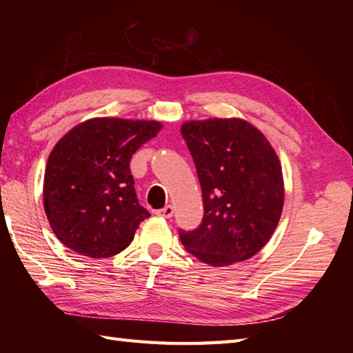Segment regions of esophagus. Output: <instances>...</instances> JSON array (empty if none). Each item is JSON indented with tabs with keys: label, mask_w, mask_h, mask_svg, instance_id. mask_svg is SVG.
Wrapping results in <instances>:
<instances>
[{
	"label": "esophagus",
	"mask_w": 353,
	"mask_h": 353,
	"mask_svg": "<svg viewBox=\"0 0 353 353\" xmlns=\"http://www.w3.org/2000/svg\"><path fill=\"white\" fill-rule=\"evenodd\" d=\"M172 212H174V209H172L171 205L159 209V211H156V214L159 216H163V219H170V216H172Z\"/></svg>",
	"instance_id": "obj_1"
}]
</instances>
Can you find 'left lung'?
Returning <instances> with one entry per match:
<instances>
[{
  "label": "left lung",
  "instance_id": "1",
  "mask_svg": "<svg viewBox=\"0 0 353 353\" xmlns=\"http://www.w3.org/2000/svg\"><path fill=\"white\" fill-rule=\"evenodd\" d=\"M181 133L196 163L205 215L179 232L185 249L212 267L254 256L281 220L282 165L259 129L243 118L191 119Z\"/></svg>",
  "mask_w": 353,
  "mask_h": 353
}]
</instances>
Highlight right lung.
<instances>
[{
    "label": "right lung",
    "instance_id": "right-lung-1",
    "mask_svg": "<svg viewBox=\"0 0 353 353\" xmlns=\"http://www.w3.org/2000/svg\"><path fill=\"white\" fill-rule=\"evenodd\" d=\"M162 127L153 119L99 117L57 141L45 167L43 208L68 249L100 259L129 247L150 216L138 203L130 159Z\"/></svg>",
    "mask_w": 353,
    "mask_h": 353
}]
</instances>
